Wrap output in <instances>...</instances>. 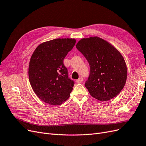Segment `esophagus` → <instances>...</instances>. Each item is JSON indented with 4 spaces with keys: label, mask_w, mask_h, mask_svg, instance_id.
<instances>
[{
    "label": "esophagus",
    "mask_w": 146,
    "mask_h": 146,
    "mask_svg": "<svg viewBox=\"0 0 146 146\" xmlns=\"http://www.w3.org/2000/svg\"><path fill=\"white\" fill-rule=\"evenodd\" d=\"M83 81V78L82 77H80V78L78 79V80H76V83H81Z\"/></svg>",
    "instance_id": "obj_1"
}]
</instances>
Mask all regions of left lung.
<instances>
[{
    "mask_svg": "<svg viewBox=\"0 0 146 146\" xmlns=\"http://www.w3.org/2000/svg\"><path fill=\"white\" fill-rule=\"evenodd\" d=\"M88 61L90 76L85 86L90 94L100 101L116 97L127 80V66L115 47L100 38H83L76 45Z\"/></svg>",
    "mask_w": 146,
    "mask_h": 146,
    "instance_id": "left-lung-1",
    "label": "left lung"
}]
</instances>
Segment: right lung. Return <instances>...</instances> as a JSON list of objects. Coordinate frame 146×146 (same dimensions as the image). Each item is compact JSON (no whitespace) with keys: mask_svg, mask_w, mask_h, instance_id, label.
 <instances>
[{"mask_svg":"<svg viewBox=\"0 0 146 146\" xmlns=\"http://www.w3.org/2000/svg\"><path fill=\"white\" fill-rule=\"evenodd\" d=\"M76 39H55L39 45L30 58L29 77L35 94L45 103L58 105L67 100L74 82L68 77L63 60Z\"/></svg>","mask_w":146,"mask_h":146,"instance_id":"right-lung-1","label":"right lung"}]
</instances>
